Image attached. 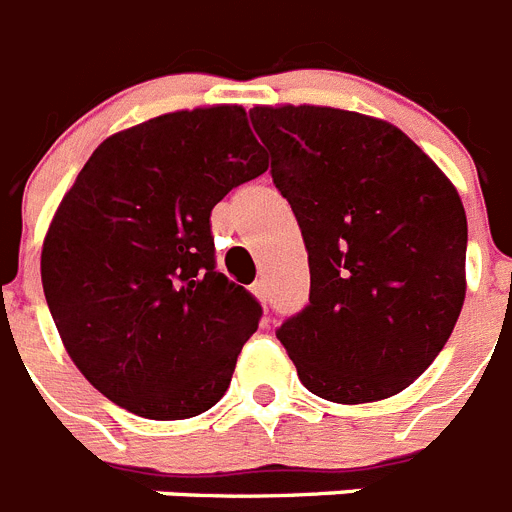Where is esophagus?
<instances>
[{
  "label": "esophagus",
  "instance_id": "esophagus-1",
  "mask_svg": "<svg viewBox=\"0 0 512 512\" xmlns=\"http://www.w3.org/2000/svg\"><path fill=\"white\" fill-rule=\"evenodd\" d=\"M251 293L256 295V298H259L261 303H266V298H269V290H266V282H264V280H256V282H253Z\"/></svg>",
  "mask_w": 512,
  "mask_h": 512
}]
</instances>
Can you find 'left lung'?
I'll use <instances>...</instances> for the list:
<instances>
[{"label": "left lung", "mask_w": 512, "mask_h": 512, "mask_svg": "<svg viewBox=\"0 0 512 512\" xmlns=\"http://www.w3.org/2000/svg\"><path fill=\"white\" fill-rule=\"evenodd\" d=\"M272 180L308 251L311 293L277 337L308 392L342 405L403 392L466 298V209L390 122L332 107H253Z\"/></svg>", "instance_id": "obj_1"}]
</instances>
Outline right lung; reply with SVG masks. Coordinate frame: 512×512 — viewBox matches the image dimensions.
I'll return each instance as SVG.
<instances>
[{"label": "right lung", "instance_id": "add662e5", "mask_svg": "<svg viewBox=\"0 0 512 512\" xmlns=\"http://www.w3.org/2000/svg\"><path fill=\"white\" fill-rule=\"evenodd\" d=\"M266 167L246 109L219 104L109 135L78 172L41 282L65 350L104 398L177 421L225 395L261 306L217 272L209 217Z\"/></svg>", "mask_w": 512, "mask_h": 512}]
</instances>
